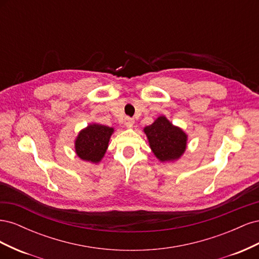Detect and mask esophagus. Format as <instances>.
<instances>
[{"mask_svg":"<svg viewBox=\"0 0 259 259\" xmlns=\"http://www.w3.org/2000/svg\"><path fill=\"white\" fill-rule=\"evenodd\" d=\"M134 122H135L134 119H132V117H128V116H126V117H125V119H124V124L126 125L127 127H132L133 125H134Z\"/></svg>","mask_w":259,"mask_h":259,"instance_id":"34e87169","label":"esophagus"}]
</instances>
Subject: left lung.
I'll return each instance as SVG.
<instances>
[{"label": "left lung", "instance_id": "left-lung-1", "mask_svg": "<svg viewBox=\"0 0 259 259\" xmlns=\"http://www.w3.org/2000/svg\"><path fill=\"white\" fill-rule=\"evenodd\" d=\"M149 146L156 159L161 162L176 161L184 154L188 136L178 126L161 115L151 125L144 128Z\"/></svg>", "mask_w": 259, "mask_h": 259}]
</instances>
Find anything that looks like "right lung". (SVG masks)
Instances as JSON below:
<instances>
[{
	"instance_id": "obj_1",
	"label": "right lung",
	"mask_w": 259,
	"mask_h": 259,
	"mask_svg": "<svg viewBox=\"0 0 259 259\" xmlns=\"http://www.w3.org/2000/svg\"><path fill=\"white\" fill-rule=\"evenodd\" d=\"M114 130L106 125L93 123L82 130L77 135L74 148L76 155L84 161L98 163L104 158L109 140Z\"/></svg>"
}]
</instances>
